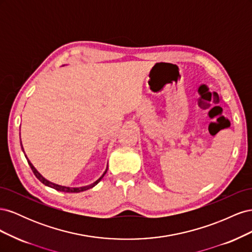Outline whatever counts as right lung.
I'll list each match as a JSON object with an SVG mask.
<instances>
[{
    "instance_id": "1",
    "label": "right lung",
    "mask_w": 252,
    "mask_h": 252,
    "mask_svg": "<svg viewBox=\"0 0 252 252\" xmlns=\"http://www.w3.org/2000/svg\"><path fill=\"white\" fill-rule=\"evenodd\" d=\"M21 146H22V142H21ZM22 149H23V146H22ZM23 152H24V149H23ZM25 154V152H24ZM25 157H26V155H25ZM26 158H27V162H28V164H29V166H30V168H32V170L33 171V173H34V175L35 177L40 180V182H42L44 185H46V186H48V187H51V188H53V189H56V190H58V191H62V192H71V193H73V192H82V191H85V190H88V189H90V188H93V187H94L98 182H100L102 179H103V177L105 175V173L107 172V169H108V165H107V168H106V170H105V172L101 175L100 178H98L94 183H93V184H90V185H87V186H83V187H67V186H62V185H58V184H56V183H52V182H50V181H48V180H46L45 179L43 175L37 171L35 168H34V166L32 164V162L29 161L28 159V158L26 157Z\"/></svg>"
}]
</instances>
